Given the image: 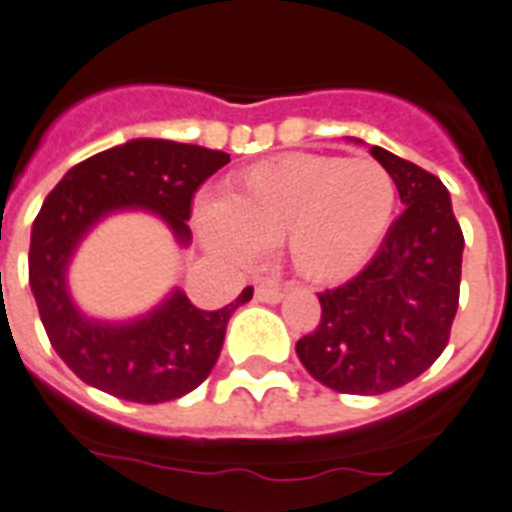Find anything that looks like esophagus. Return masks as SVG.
Listing matches in <instances>:
<instances>
[{
    "mask_svg": "<svg viewBox=\"0 0 512 512\" xmlns=\"http://www.w3.org/2000/svg\"><path fill=\"white\" fill-rule=\"evenodd\" d=\"M282 296H285V290L275 285V282H259L256 285V298L264 301V304H280Z\"/></svg>",
    "mask_w": 512,
    "mask_h": 512,
    "instance_id": "obj_1",
    "label": "esophagus"
}]
</instances>
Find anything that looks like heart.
<instances>
[{"instance_id": "1", "label": "heart", "mask_w": 512, "mask_h": 512, "mask_svg": "<svg viewBox=\"0 0 512 512\" xmlns=\"http://www.w3.org/2000/svg\"><path fill=\"white\" fill-rule=\"evenodd\" d=\"M394 208L396 182L378 161L298 153L224 182L219 203L198 208V232L237 264L280 245L301 280L333 285L378 251Z\"/></svg>"}]
</instances>
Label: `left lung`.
<instances>
[{
    "label": "left lung",
    "instance_id": "obj_1",
    "mask_svg": "<svg viewBox=\"0 0 512 512\" xmlns=\"http://www.w3.org/2000/svg\"><path fill=\"white\" fill-rule=\"evenodd\" d=\"M370 153L394 177L404 211L357 277L320 293V325L296 343L314 380L359 396L394 391L441 357L465 248L441 179L383 147Z\"/></svg>",
    "mask_w": 512,
    "mask_h": 512
}]
</instances>
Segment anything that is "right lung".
Wrapping results in <instances>:
<instances>
[{"mask_svg":"<svg viewBox=\"0 0 512 512\" xmlns=\"http://www.w3.org/2000/svg\"><path fill=\"white\" fill-rule=\"evenodd\" d=\"M230 163L222 150L171 140H132L76 163L47 195L31 230L28 282L52 349L84 383L137 404L190 394L214 370L227 322L253 288L216 312L182 290L129 322L89 320L68 293L65 272L94 224L116 211H153L190 243L192 195Z\"/></svg>","mask_w":512,"mask_h":512,"instance_id":"1","label":"right lung"}]
</instances>
